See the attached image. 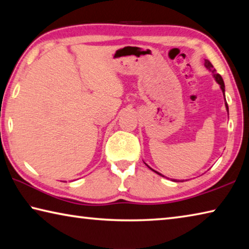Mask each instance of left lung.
<instances>
[{"label": "left lung", "instance_id": "1", "mask_svg": "<svg viewBox=\"0 0 249 249\" xmlns=\"http://www.w3.org/2000/svg\"><path fill=\"white\" fill-rule=\"evenodd\" d=\"M204 67L206 69H208L210 72H212V75H213V78H214V80H215V81L220 84V88H221V90H222V92H223V95H224V99H225V84H224V81H223V79H222V77L218 73H216L215 72V69L213 68V66H212V64H211V62L209 61V60H205L204 61ZM225 107H226V111H227V114H229V105H227V103H226V100H225ZM148 166V165H147ZM148 168L149 169H151L153 170L154 172H156V174L157 175H159V176H161V177H165L163 175H161V174H159L158 171H156V170H154L153 168H150L149 166H148ZM172 181H175V182H179L180 180H177V179H171Z\"/></svg>", "mask_w": 249, "mask_h": 249}]
</instances>
